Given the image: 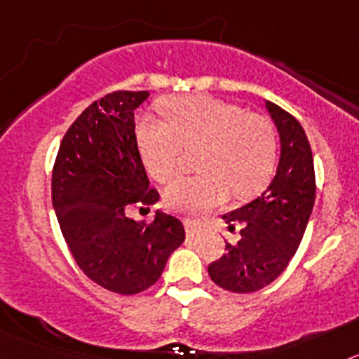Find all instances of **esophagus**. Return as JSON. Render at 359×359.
<instances>
[{
	"instance_id": "34e87169",
	"label": "esophagus",
	"mask_w": 359,
	"mask_h": 359,
	"mask_svg": "<svg viewBox=\"0 0 359 359\" xmlns=\"http://www.w3.org/2000/svg\"><path fill=\"white\" fill-rule=\"evenodd\" d=\"M185 230H187V236H196V233H199V230H201V226H199L198 223H194V221H190V219H187L185 221Z\"/></svg>"
}]
</instances>
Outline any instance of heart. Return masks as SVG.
Masks as SVG:
<instances>
[{
	"label": "heart",
	"instance_id": "obj_1",
	"mask_svg": "<svg viewBox=\"0 0 359 359\" xmlns=\"http://www.w3.org/2000/svg\"><path fill=\"white\" fill-rule=\"evenodd\" d=\"M161 111L169 126L145 118L138 128L145 167L158 182L169 183L180 174L183 149L203 147L201 176L180 180L165 192L170 210L199 217L223 205L230 190L233 198L250 199L271 182L278 136L268 118L212 97L169 98Z\"/></svg>",
	"mask_w": 359,
	"mask_h": 359
}]
</instances>
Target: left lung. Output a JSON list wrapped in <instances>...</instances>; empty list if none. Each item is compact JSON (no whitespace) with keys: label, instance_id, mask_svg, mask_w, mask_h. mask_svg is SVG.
Returning <instances> with one entry per match:
<instances>
[{"label":"left lung","instance_id":"obj_1","mask_svg":"<svg viewBox=\"0 0 359 359\" xmlns=\"http://www.w3.org/2000/svg\"><path fill=\"white\" fill-rule=\"evenodd\" d=\"M266 107L280 135L277 174L259 198L223 215L230 228L241 224V241L226 243V253L208 264L212 280L233 293L262 290L287 268L315 205V165L302 126L277 104Z\"/></svg>","mask_w":359,"mask_h":359}]
</instances>
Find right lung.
Here are the masks:
<instances>
[{"mask_svg": "<svg viewBox=\"0 0 359 359\" xmlns=\"http://www.w3.org/2000/svg\"><path fill=\"white\" fill-rule=\"evenodd\" d=\"M149 91H113L69 126L52 170V203L73 259L98 286L136 294L151 287L185 241L182 221L158 212L152 223L126 215L154 205L135 133V109Z\"/></svg>", "mask_w": 359, "mask_h": 359, "instance_id": "1", "label": "right lung"}]
</instances>
